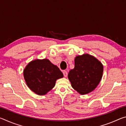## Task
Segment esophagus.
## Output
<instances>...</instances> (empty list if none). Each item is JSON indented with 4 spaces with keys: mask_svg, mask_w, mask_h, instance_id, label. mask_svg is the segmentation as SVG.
<instances>
[{
    "mask_svg": "<svg viewBox=\"0 0 126 126\" xmlns=\"http://www.w3.org/2000/svg\"><path fill=\"white\" fill-rule=\"evenodd\" d=\"M63 75L65 77H67V75H68V73H67V72L66 71H63Z\"/></svg>",
    "mask_w": 126,
    "mask_h": 126,
    "instance_id": "esophagus-1",
    "label": "esophagus"
}]
</instances>
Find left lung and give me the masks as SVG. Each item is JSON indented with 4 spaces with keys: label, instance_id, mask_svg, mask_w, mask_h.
<instances>
[{
    "label": "left lung",
    "instance_id": "8db88e82",
    "mask_svg": "<svg viewBox=\"0 0 126 126\" xmlns=\"http://www.w3.org/2000/svg\"><path fill=\"white\" fill-rule=\"evenodd\" d=\"M103 66L93 55L85 53L74 59V68L68 77L74 90L80 94L91 92L99 84L103 75Z\"/></svg>",
    "mask_w": 126,
    "mask_h": 126
}]
</instances>
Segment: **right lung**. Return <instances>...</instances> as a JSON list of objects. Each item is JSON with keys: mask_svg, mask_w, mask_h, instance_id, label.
<instances>
[{"mask_svg": "<svg viewBox=\"0 0 126 126\" xmlns=\"http://www.w3.org/2000/svg\"><path fill=\"white\" fill-rule=\"evenodd\" d=\"M23 76L29 89L39 95L46 94L55 86L56 80L63 77L59 68L46 58L30 62L23 70Z\"/></svg>", "mask_w": 126, "mask_h": 126, "instance_id": "obj_1", "label": "right lung"}]
</instances>
